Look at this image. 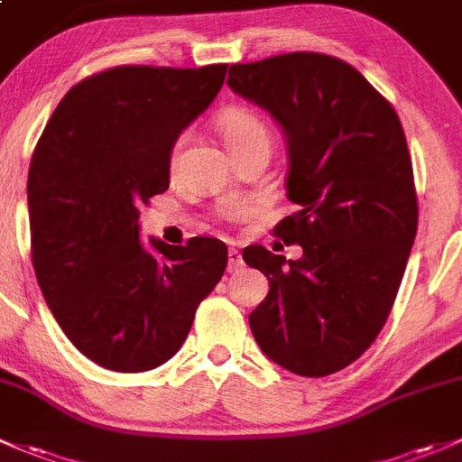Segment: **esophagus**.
<instances>
[{"instance_id":"obj_1","label":"esophagus","mask_w":462,"mask_h":462,"mask_svg":"<svg viewBox=\"0 0 462 462\" xmlns=\"http://www.w3.org/2000/svg\"><path fill=\"white\" fill-rule=\"evenodd\" d=\"M242 266V255L237 249H229V271H237Z\"/></svg>"}]
</instances>
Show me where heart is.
Returning a JSON list of instances; mask_svg holds the SVG:
<instances>
[{"label": "heart", "instance_id": "b5f03b06", "mask_svg": "<svg viewBox=\"0 0 462 462\" xmlns=\"http://www.w3.org/2000/svg\"><path fill=\"white\" fill-rule=\"evenodd\" d=\"M217 131H220L222 142L231 155L242 153V151L251 149V146H269L271 144V133L269 126L260 116H255L249 108H226L220 117H217ZM182 140L175 144L173 158L171 162L178 160V149Z\"/></svg>", "mask_w": 462, "mask_h": 462}]
</instances>
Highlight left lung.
<instances>
[{
    "label": "left lung",
    "mask_w": 462,
    "mask_h": 462,
    "mask_svg": "<svg viewBox=\"0 0 462 462\" xmlns=\"http://www.w3.org/2000/svg\"><path fill=\"white\" fill-rule=\"evenodd\" d=\"M226 84L282 126L298 211L273 233L302 246L298 260L260 245L242 251L269 280L251 331L280 367L336 374L380 334L411 254L418 199L405 131L392 104L331 55L233 64Z\"/></svg>",
    "instance_id": "obj_1"
}]
</instances>
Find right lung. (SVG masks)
Returning a JSON list of instances; mask_svg holds the SVG:
<instances>
[{
	"label": "right lung",
	"instance_id": "add662e5",
	"mask_svg": "<svg viewBox=\"0 0 462 462\" xmlns=\"http://www.w3.org/2000/svg\"><path fill=\"white\" fill-rule=\"evenodd\" d=\"M226 64L116 66L75 84L28 169L31 255L57 325L111 372H149L178 354L226 246L140 240V208L169 189L175 140L207 111Z\"/></svg>",
	"mask_w": 462,
	"mask_h": 462
}]
</instances>
